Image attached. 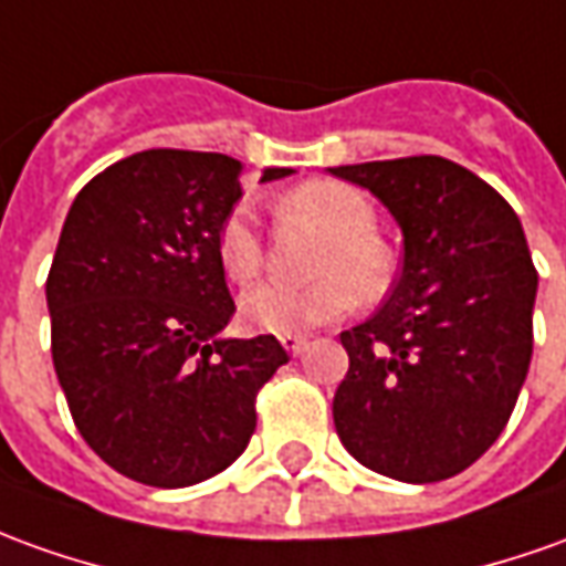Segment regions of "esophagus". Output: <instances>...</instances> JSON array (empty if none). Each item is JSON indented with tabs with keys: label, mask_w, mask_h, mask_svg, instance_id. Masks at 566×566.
Listing matches in <instances>:
<instances>
[{
	"label": "esophagus",
	"mask_w": 566,
	"mask_h": 566,
	"mask_svg": "<svg viewBox=\"0 0 566 566\" xmlns=\"http://www.w3.org/2000/svg\"><path fill=\"white\" fill-rule=\"evenodd\" d=\"M280 345L290 350L292 357H298V354L307 348V335H283V338H280Z\"/></svg>",
	"instance_id": "34e87169"
}]
</instances>
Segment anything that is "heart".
Listing matches in <instances>:
<instances>
[{"instance_id":"b5f03b06","label":"heart","mask_w":566,"mask_h":566,"mask_svg":"<svg viewBox=\"0 0 566 566\" xmlns=\"http://www.w3.org/2000/svg\"><path fill=\"white\" fill-rule=\"evenodd\" d=\"M286 218H305L329 233V245L317 261V274L307 286L261 283L243 292L240 314L259 333L295 335L345 317L357 289L364 298H376L391 280V252L376 237V209L357 187L345 181H307L280 200ZM218 264L233 283H252L264 264V245L252 209L240 202L224 216L216 240Z\"/></svg>"}]
</instances>
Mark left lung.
Returning <instances> with one entry per match:
<instances>
[{
    "label": "left lung",
    "instance_id": "obj_1",
    "mask_svg": "<svg viewBox=\"0 0 566 566\" xmlns=\"http://www.w3.org/2000/svg\"><path fill=\"white\" fill-rule=\"evenodd\" d=\"M329 175L369 190L403 233L388 302L342 333L350 364L333 400L338 440L385 478L447 481L496 443L527 379L539 276L521 218L453 159Z\"/></svg>",
    "mask_w": 566,
    "mask_h": 566
}]
</instances>
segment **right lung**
I'll return each mask as SVG.
<instances>
[{
    "label": "right lung",
    "mask_w": 566,
    "mask_h": 566,
    "mask_svg": "<svg viewBox=\"0 0 566 566\" xmlns=\"http://www.w3.org/2000/svg\"><path fill=\"white\" fill-rule=\"evenodd\" d=\"M240 197L237 159L142 150L82 187L54 249V373L85 443L138 484L228 469L255 431L259 388L290 360L274 335H221L233 298L216 240Z\"/></svg>",
    "instance_id": "1"
}]
</instances>
